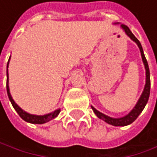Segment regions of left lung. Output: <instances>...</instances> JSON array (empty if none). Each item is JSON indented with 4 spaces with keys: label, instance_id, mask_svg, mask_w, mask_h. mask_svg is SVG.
<instances>
[{
    "label": "left lung",
    "instance_id": "8db88e82",
    "mask_svg": "<svg viewBox=\"0 0 157 157\" xmlns=\"http://www.w3.org/2000/svg\"><path fill=\"white\" fill-rule=\"evenodd\" d=\"M118 24V23H116ZM121 29L125 31L126 34L133 41L137 44L138 47L140 48V56H141V59H142V62H143V65H144V68H145V75H146V78H145V86H144V88H143V91L140 97V98L138 99V101L136 103V105L133 107V109L128 113L126 114L125 116H122V117H119V118H113V117H111V116H108L102 113L98 112L97 109H95L93 106H91L93 112L95 113V114L99 118L103 120L104 122L108 123L109 125H112V126H114V127H125V126H128V125H130L131 123H133L137 118L138 116L140 114V113L143 111L145 105L147 104L148 102V99H149V96H150V87H151V82H150V71H149V66H148V63H147V60L145 59V56H144V53H143V49H142V46L140 43V41L134 36L133 33L130 31V29H128V26L124 25V24H121Z\"/></svg>",
    "mask_w": 157,
    "mask_h": 157
}]
</instances>
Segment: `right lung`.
Here are the masks:
<instances>
[{"label": "right lung", "instance_id": "right-lung-1", "mask_svg": "<svg viewBox=\"0 0 157 157\" xmlns=\"http://www.w3.org/2000/svg\"><path fill=\"white\" fill-rule=\"evenodd\" d=\"M10 59L9 58V60H8V63H7V82H6V89H7V95H8V98H9V100L12 103L14 109L17 111V113L19 114V116L26 122L28 123H30V124H44V123H47L49 122L50 120L54 119L57 117L59 113H60V109H57L55 110L54 112L52 113H46V114H44V115H36V114H31V113H29L27 112H25L24 110H22L16 102L15 100L13 99L12 96H11V93H10V89H9V77H8V65H9V61H10Z\"/></svg>", "mask_w": 157, "mask_h": 157}]
</instances>
